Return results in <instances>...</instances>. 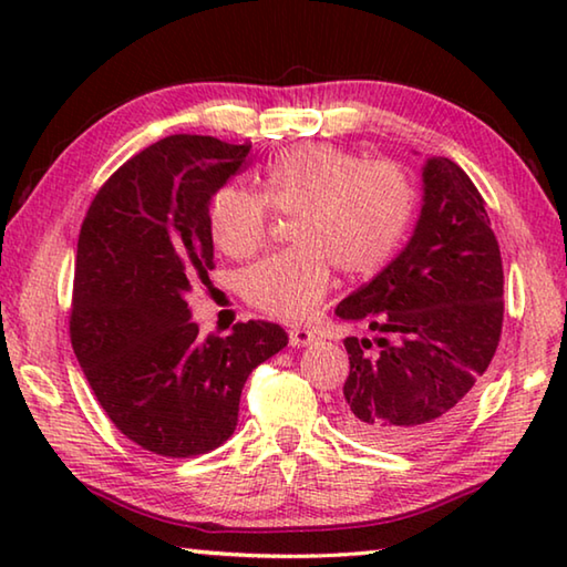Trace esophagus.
Returning a JSON list of instances; mask_svg holds the SVG:
<instances>
[{
    "label": "esophagus",
    "mask_w": 567,
    "mask_h": 567,
    "mask_svg": "<svg viewBox=\"0 0 567 567\" xmlns=\"http://www.w3.org/2000/svg\"><path fill=\"white\" fill-rule=\"evenodd\" d=\"M287 338H290L292 348H307L315 340V332L305 330V328H290L287 330Z\"/></svg>",
    "instance_id": "1"
}]
</instances>
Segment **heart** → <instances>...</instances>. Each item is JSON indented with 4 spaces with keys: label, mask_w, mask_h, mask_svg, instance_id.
Here are the masks:
<instances>
[{
    "label": "heart",
    "mask_w": 567,
    "mask_h": 567,
    "mask_svg": "<svg viewBox=\"0 0 567 567\" xmlns=\"http://www.w3.org/2000/svg\"><path fill=\"white\" fill-rule=\"evenodd\" d=\"M415 207V185L398 162L360 159L328 142H302L265 167L262 195L237 182L219 187L207 223L225 255L249 257L267 243L272 209L295 215V247L247 267L239 290L255 310L300 322L328 295L332 267L368 277L388 265Z\"/></svg>",
    "instance_id": "obj_1"
}]
</instances>
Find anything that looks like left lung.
I'll use <instances>...</instances> for the list:
<instances>
[{"label":"left lung","instance_id":"1","mask_svg":"<svg viewBox=\"0 0 567 567\" xmlns=\"http://www.w3.org/2000/svg\"><path fill=\"white\" fill-rule=\"evenodd\" d=\"M422 209L405 249L334 315L380 332L344 338L340 417L362 443L412 450L447 435L503 332L501 245L485 199L447 157L422 169Z\"/></svg>","mask_w":567,"mask_h":567}]
</instances>
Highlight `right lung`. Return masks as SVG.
<instances>
[{
    "label": "right lung",
    "instance_id": "right-lung-1",
    "mask_svg": "<svg viewBox=\"0 0 567 567\" xmlns=\"http://www.w3.org/2000/svg\"><path fill=\"white\" fill-rule=\"evenodd\" d=\"M252 145L172 134L104 182L76 243L72 350L120 433L162 457L205 455L235 433L257 364L287 344L275 322L199 338L187 292L209 282V199Z\"/></svg>",
    "mask_w": 567,
    "mask_h": 567
}]
</instances>
